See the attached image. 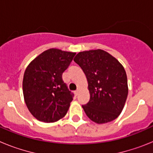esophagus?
<instances>
[{
	"label": "esophagus",
	"mask_w": 153,
	"mask_h": 153,
	"mask_svg": "<svg viewBox=\"0 0 153 153\" xmlns=\"http://www.w3.org/2000/svg\"><path fill=\"white\" fill-rule=\"evenodd\" d=\"M74 93H75V94H76V96H77L78 94H79V90H76V91L74 92Z\"/></svg>",
	"instance_id": "34e87169"
}]
</instances>
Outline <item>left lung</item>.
<instances>
[{
  "instance_id": "left-lung-1",
  "label": "left lung",
  "mask_w": 153,
  "mask_h": 153,
  "mask_svg": "<svg viewBox=\"0 0 153 153\" xmlns=\"http://www.w3.org/2000/svg\"><path fill=\"white\" fill-rule=\"evenodd\" d=\"M74 60L88 81L90 100L82 106L86 116L99 124L117 119L128 95L127 76L123 65L100 49L79 52Z\"/></svg>"
}]
</instances>
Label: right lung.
Returning a JSON list of instances; mask_svg holds the SVG:
<instances>
[{
	"label": "right lung",
	"mask_w": 153,
	"mask_h": 153,
	"mask_svg": "<svg viewBox=\"0 0 153 153\" xmlns=\"http://www.w3.org/2000/svg\"><path fill=\"white\" fill-rule=\"evenodd\" d=\"M76 53L49 49L31 62L24 72L23 93L29 111L36 120L56 122L67 114L74 93L62 79Z\"/></svg>",
	"instance_id": "right-lung-1"
}]
</instances>
